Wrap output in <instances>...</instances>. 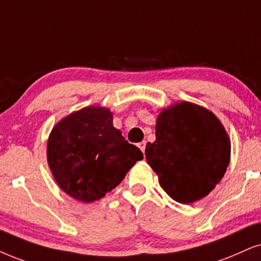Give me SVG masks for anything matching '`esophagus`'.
<instances>
[{
    "label": "esophagus",
    "instance_id": "1",
    "mask_svg": "<svg viewBox=\"0 0 261 261\" xmlns=\"http://www.w3.org/2000/svg\"><path fill=\"white\" fill-rule=\"evenodd\" d=\"M146 144H147V142L146 141H142V142H140V143H138V148H140V149L143 151H146Z\"/></svg>",
    "mask_w": 261,
    "mask_h": 261
}]
</instances>
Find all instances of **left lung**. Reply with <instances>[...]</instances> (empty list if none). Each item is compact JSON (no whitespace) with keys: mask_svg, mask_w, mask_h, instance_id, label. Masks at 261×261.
I'll return each mask as SVG.
<instances>
[{"mask_svg":"<svg viewBox=\"0 0 261 261\" xmlns=\"http://www.w3.org/2000/svg\"><path fill=\"white\" fill-rule=\"evenodd\" d=\"M148 142L146 159L163 189L179 203H193L212 191L230 163V138L218 118L191 102L165 108Z\"/></svg>","mask_w":261,"mask_h":261,"instance_id":"1","label":"left lung"}]
</instances>
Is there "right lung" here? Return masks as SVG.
<instances>
[{
    "label": "right lung",
    "instance_id": "1",
    "mask_svg": "<svg viewBox=\"0 0 261 261\" xmlns=\"http://www.w3.org/2000/svg\"><path fill=\"white\" fill-rule=\"evenodd\" d=\"M47 158L59 187L89 203L113 190L143 154L113 126L108 108L91 106L73 112L53 127Z\"/></svg>",
    "mask_w": 261,
    "mask_h": 261
}]
</instances>
